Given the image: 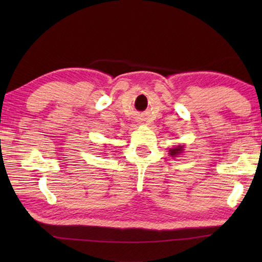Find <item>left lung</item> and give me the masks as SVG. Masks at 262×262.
<instances>
[{"label": "left lung", "instance_id": "1", "mask_svg": "<svg viewBox=\"0 0 262 262\" xmlns=\"http://www.w3.org/2000/svg\"><path fill=\"white\" fill-rule=\"evenodd\" d=\"M182 151H183V145H179L170 149V155L171 157H178V155H180L182 153Z\"/></svg>", "mask_w": 262, "mask_h": 262}]
</instances>
